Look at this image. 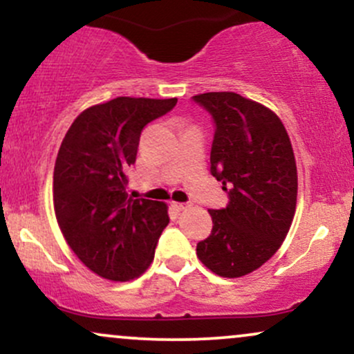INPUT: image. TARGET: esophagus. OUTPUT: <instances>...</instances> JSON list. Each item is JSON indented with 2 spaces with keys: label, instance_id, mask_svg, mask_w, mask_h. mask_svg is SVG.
Listing matches in <instances>:
<instances>
[{
  "label": "esophagus",
  "instance_id": "obj_1",
  "mask_svg": "<svg viewBox=\"0 0 354 354\" xmlns=\"http://www.w3.org/2000/svg\"><path fill=\"white\" fill-rule=\"evenodd\" d=\"M173 206H174V208H176L178 211H183V209L188 208V205H186V203H178V201H173Z\"/></svg>",
  "mask_w": 354,
  "mask_h": 354
}]
</instances>
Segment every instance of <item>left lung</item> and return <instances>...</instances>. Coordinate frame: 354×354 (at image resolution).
Segmentation results:
<instances>
[{
	"mask_svg": "<svg viewBox=\"0 0 354 354\" xmlns=\"http://www.w3.org/2000/svg\"><path fill=\"white\" fill-rule=\"evenodd\" d=\"M214 121L211 174L228 205L209 209L213 230L196 254L223 278H239L279 250L296 209L298 173L290 136L278 116L231 91L193 96Z\"/></svg>",
	"mask_w": 354,
	"mask_h": 354,
	"instance_id": "left-lung-1",
	"label": "left lung"
}]
</instances>
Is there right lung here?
Wrapping results in <instances>:
<instances>
[{
    "label": "right lung",
    "instance_id": "add662e5",
    "mask_svg": "<svg viewBox=\"0 0 354 354\" xmlns=\"http://www.w3.org/2000/svg\"><path fill=\"white\" fill-rule=\"evenodd\" d=\"M178 100L120 96L84 109L73 121L53 176L61 233L84 266L111 281L145 273L169 223L161 201L126 193L143 128Z\"/></svg>",
    "mask_w": 354,
    "mask_h": 354
}]
</instances>
